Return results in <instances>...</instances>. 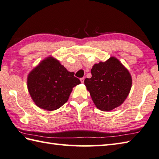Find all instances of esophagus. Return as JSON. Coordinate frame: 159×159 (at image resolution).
<instances>
[{
	"label": "esophagus",
	"mask_w": 159,
	"mask_h": 159,
	"mask_svg": "<svg viewBox=\"0 0 159 159\" xmlns=\"http://www.w3.org/2000/svg\"><path fill=\"white\" fill-rule=\"evenodd\" d=\"M80 81L82 83H84V77H82V78H80Z\"/></svg>",
	"instance_id": "esophagus-1"
}]
</instances>
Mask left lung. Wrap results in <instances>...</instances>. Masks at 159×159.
Segmentation results:
<instances>
[{
	"label": "left lung",
	"instance_id": "left-lung-1",
	"mask_svg": "<svg viewBox=\"0 0 159 159\" xmlns=\"http://www.w3.org/2000/svg\"><path fill=\"white\" fill-rule=\"evenodd\" d=\"M92 77L84 80L93 103L102 111H111L120 106L128 96L132 80L129 70L117 58L93 66Z\"/></svg>",
	"mask_w": 159,
	"mask_h": 159
}]
</instances>
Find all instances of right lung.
Returning <instances> with one entry per match:
<instances>
[{
    "label": "right lung",
    "mask_w": 159,
    "mask_h": 159,
    "mask_svg": "<svg viewBox=\"0 0 159 159\" xmlns=\"http://www.w3.org/2000/svg\"><path fill=\"white\" fill-rule=\"evenodd\" d=\"M27 89L34 103L40 108L53 111L65 103L73 87L80 80L73 72L61 65L56 58L47 57L42 60L27 76Z\"/></svg>",
    "instance_id": "obj_1"
}]
</instances>
